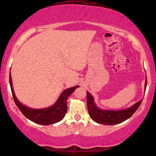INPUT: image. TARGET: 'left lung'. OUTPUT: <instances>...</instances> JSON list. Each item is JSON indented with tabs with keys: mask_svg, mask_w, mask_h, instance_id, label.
Masks as SVG:
<instances>
[{
	"mask_svg": "<svg viewBox=\"0 0 156 156\" xmlns=\"http://www.w3.org/2000/svg\"><path fill=\"white\" fill-rule=\"evenodd\" d=\"M147 86V78L145 82V89ZM142 100L133 104L131 107L123 110H103L98 108L94 101V98L87 91V103L89 114L95 122L104 125H114L127 120L133 115L141 104Z\"/></svg>",
	"mask_w": 156,
	"mask_h": 156,
	"instance_id": "1",
	"label": "left lung"
}]
</instances>
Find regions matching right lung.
Masks as SVG:
<instances>
[{"instance_id": "1", "label": "right lung", "mask_w": 156, "mask_h": 156, "mask_svg": "<svg viewBox=\"0 0 156 156\" xmlns=\"http://www.w3.org/2000/svg\"><path fill=\"white\" fill-rule=\"evenodd\" d=\"M9 81L12 97H13L15 103H16L19 109L20 110V112L29 120L33 121L36 123H38V124L42 125L53 124V123L60 121L65 117L67 111V100L68 97L72 94V93L77 87H79V86H75L65 89V91L62 92L54 105L50 106V107L41 108V109H35V108L33 109V108L23 105L16 98L13 91V88H12V79L10 74L9 76Z\"/></svg>"}]
</instances>
